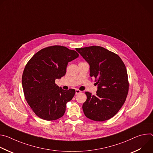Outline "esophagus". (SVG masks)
<instances>
[{
    "label": "esophagus",
    "instance_id": "esophagus-1",
    "mask_svg": "<svg viewBox=\"0 0 153 153\" xmlns=\"http://www.w3.org/2000/svg\"><path fill=\"white\" fill-rule=\"evenodd\" d=\"M81 92H82V91H81L80 90H78V89H76V94H78L80 93Z\"/></svg>",
    "mask_w": 153,
    "mask_h": 153
}]
</instances>
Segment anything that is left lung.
Segmentation results:
<instances>
[{
	"label": "left lung",
	"mask_w": 153,
	"mask_h": 153,
	"mask_svg": "<svg viewBox=\"0 0 153 153\" xmlns=\"http://www.w3.org/2000/svg\"><path fill=\"white\" fill-rule=\"evenodd\" d=\"M90 66V76L98 86L96 95L85 92L84 114L94 121H105L114 116L124 104L129 90L125 65L116 53L102 47L76 48Z\"/></svg>",
	"instance_id": "8db88e82"
}]
</instances>
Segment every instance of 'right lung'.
Returning a JSON list of instances; mask_svg holds the SVG:
<instances>
[{"mask_svg": "<svg viewBox=\"0 0 153 153\" xmlns=\"http://www.w3.org/2000/svg\"><path fill=\"white\" fill-rule=\"evenodd\" d=\"M78 57L74 50L54 45L40 50L27 63L22 77L24 93L39 117L51 121L63 116L76 91L63 90L55 80L65 75L68 63Z\"/></svg>", "mask_w": 153, "mask_h": 153, "instance_id": "obj_1", "label": "right lung"}]
</instances>
